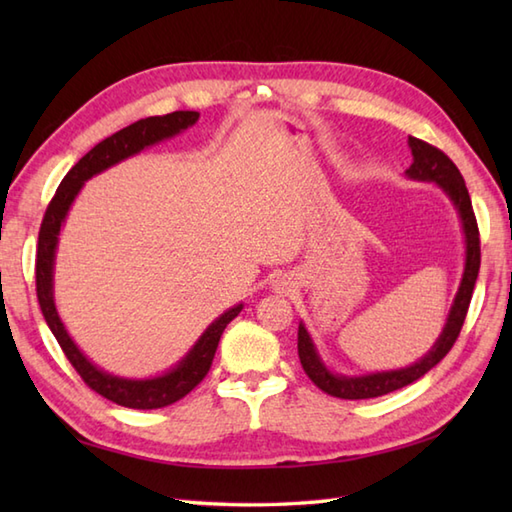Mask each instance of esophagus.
<instances>
[{"instance_id":"34e87169","label":"esophagus","mask_w":512,"mask_h":512,"mask_svg":"<svg viewBox=\"0 0 512 512\" xmlns=\"http://www.w3.org/2000/svg\"><path fill=\"white\" fill-rule=\"evenodd\" d=\"M286 286H288V281H286V279H281V277H279V279L275 281V288H277V290H279V288H281V290H284Z\"/></svg>"}]
</instances>
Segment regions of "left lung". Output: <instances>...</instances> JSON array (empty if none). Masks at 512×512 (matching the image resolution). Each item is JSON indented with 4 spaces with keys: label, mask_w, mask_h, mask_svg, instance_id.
Returning <instances> with one entry per match:
<instances>
[{
    "label": "left lung",
    "mask_w": 512,
    "mask_h": 512,
    "mask_svg": "<svg viewBox=\"0 0 512 512\" xmlns=\"http://www.w3.org/2000/svg\"><path fill=\"white\" fill-rule=\"evenodd\" d=\"M409 149L413 162L411 167L405 171L409 180L416 182H431L447 195L449 202L453 204L455 213H458V220L462 226L464 235V270L458 292H455L453 303L447 314V321L442 325V332L431 345V350L420 356L416 363L400 369H385V372H369V374H336L328 363L323 361L317 345H314L312 336L306 328V323H299V334H297V347H299V358L303 365V372L310 376V380L325 394L343 398V400H363V398H376L385 396L389 391H396L400 387H407L413 380H418L429 372L431 367H436L444 356L449 354L455 339L462 330V323L466 319V310H469V303L473 297V288L477 281V273H480V231H477L473 204L469 198V191H466V184L460 169L453 165L449 156H444L440 149L431 147L429 143H422V140L409 136Z\"/></svg>",
    "instance_id": "left-lung-1"
}]
</instances>
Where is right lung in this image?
Segmentation results:
<instances>
[{"instance_id":"1","label":"right lung","mask_w":512,"mask_h":512,"mask_svg":"<svg viewBox=\"0 0 512 512\" xmlns=\"http://www.w3.org/2000/svg\"><path fill=\"white\" fill-rule=\"evenodd\" d=\"M198 118L200 112L189 110H178L167 116H149L143 118V121L121 129V132L112 134L110 138L101 140V143L94 145L88 154L68 171V176L61 180L59 189L54 193V198L48 204V211L43 215L41 222L37 246V299L43 312V319H46L54 339L59 341L61 350L68 356V361L74 365L76 372H79L85 383H88V387H92L96 394H101L103 398L112 400L121 407L160 409L173 405L176 400L187 396L211 369L220 336L226 325L242 312L244 303H237V306L228 308L213 323H209V328L198 336V341L189 347V352L184 354L176 365L169 367L167 372L147 378H125L110 374L83 354V350L74 343L70 332L65 330V325L59 317L57 303H54V259H57L59 235L65 224V217H68L76 195L81 193L85 182L118 165V162L140 154V151L147 147H154L162 143V140H169L182 134L184 129L198 123Z\"/></svg>"}]
</instances>
